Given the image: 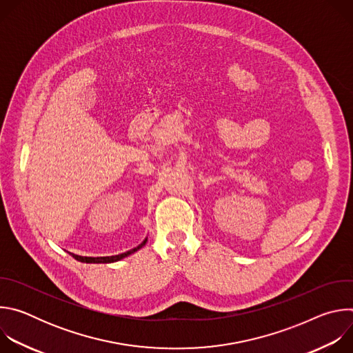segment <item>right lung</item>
<instances>
[{
	"instance_id": "1",
	"label": "right lung",
	"mask_w": 353,
	"mask_h": 353,
	"mask_svg": "<svg viewBox=\"0 0 353 353\" xmlns=\"http://www.w3.org/2000/svg\"><path fill=\"white\" fill-rule=\"evenodd\" d=\"M146 240L148 239H145L139 245H137L135 248H132V250H130V251H125V253H123V254H119V256H112V257H82V256H77V254H72L71 253V256L75 259V260H78V261H81V263H88V264H109V263H114V261H120L121 259H124V257H127V256H130V254H132V253H135L137 250H139L141 247H143L145 245V243H146Z\"/></svg>"
}]
</instances>
